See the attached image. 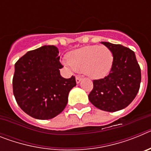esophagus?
Instances as JSON below:
<instances>
[{
  "instance_id": "obj_1",
  "label": "esophagus",
  "mask_w": 151,
  "mask_h": 151,
  "mask_svg": "<svg viewBox=\"0 0 151 151\" xmlns=\"http://www.w3.org/2000/svg\"><path fill=\"white\" fill-rule=\"evenodd\" d=\"M82 78H81V77L77 76L76 78V83H77V84L80 83V82H81V81H82Z\"/></svg>"
}]
</instances>
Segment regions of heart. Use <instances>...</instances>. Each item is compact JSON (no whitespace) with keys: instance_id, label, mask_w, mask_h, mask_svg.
I'll use <instances>...</instances> for the list:
<instances>
[{"instance_id":"obj_1","label":"heart","mask_w":151,"mask_h":151,"mask_svg":"<svg viewBox=\"0 0 151 151\" xmlns=\"http://www.w3.org/2000/svg\"><path fill=\"white\" fill-rule=\"evenodd\" d=\"M114 62L112 50L104 45H88L73 50L63 61L67 67L82 72L89 78L100 79L111 71Z\"/></svg>"}]
</instances>
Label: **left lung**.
<instances>
[{"mask_svg":"<svg viewBox=\"0 0 151 151\" xmlns=\"http://www.w3.org/2000/svg\"><path fill=\"white\" fill-rule=\"evenodd\" d=\"M101 43L112 50L114 62L107 76L93 81L94 88L88 99L100 110L116 112L129 106L138 94L141 69L131 49L106 41Z\"/></svg>","mask_w":151,"mask_h":151,"instance_id":"left-lung-1","label":"left lung"}]
</instances>
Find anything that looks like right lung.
<instances>
[{
    "label": "right lung",
    "instance_id": "obj_1",
    "mask_svg": "<svg viewBox=\"0 0 151 151\" xmlns=\"http://www.w3.org/2000/svg\"><path fill=\"white\" fill-rule=\"evenodd\" d=\"M59 50L44 45L28 51L15 63L13 94L19 107L30 116L50 119L66 107L68 95L76 85V78H64L60 73Z\"/></svg>",
    "mask_w": 151,
    "mask_h": 151
}]
</instances>
